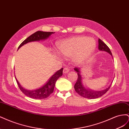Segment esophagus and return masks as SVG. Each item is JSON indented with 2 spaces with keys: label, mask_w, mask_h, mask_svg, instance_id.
Returning a JSON list of instances; mask_svg holds the SVG:
<instances>
[{
  "label": "esophagus",
  "mask_w": 129,
  "mask_h": 129,
  "mask_svg": "<svg viewBox=\"0 0 129 129\" xmlns=\"http://www.w3.org/2000/svg\"><path fill=\"white\" fill-rule=\"evenodd\" d=\"M69 72V69L67 67H65L64 69H63V74H67Z\"/></svg>",
  "instance_id": "1"
}]
</instances>
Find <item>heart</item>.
<instances>
[{"label":"heart","instance_id":"1","mask_svg":"<svg viewBox=\"0 0 129 129\" xmlns=\"http://www.w3.org/2000/svg\"><path fill=\"white\" fill-rule=\"evenodd\" d=\"M96 48V42L91 38L74 37L61 41L58 46L61 54L71 57L77 63H82L90 56Z\"/></svg>","mask_w":129,"mask_h":129}]
</instances>
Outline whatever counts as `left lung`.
Returning <instances> with one entry per match:
<instances>
[{"mask_svg":"<svg viewBox=\"0 0 129 129\" xmlns=\"http://www.w3.org/2000/svg\"><path fill=\"white\" fill-rule=\"evenodd\" d=\"M99 49L100 50L107 52L112 55V53L111 52L110 48L100 39H99ZM74 70L77 72L78 76L77 80L75 84L74 85V89H75L76 92L78 93V94L80 95L82 97H83L84 98L89 99H95L99 98V97H100L103 96L104 94H105L111 87V84L110 85V86L108 88L101 91H93L90 89H87L83 87L82 82V77L80 74V69L75 68Z\"/></svg>","mask_w":129,"mask_h":129,"instance_id":"left-lung-1","label":"left lung"}]
</instances>
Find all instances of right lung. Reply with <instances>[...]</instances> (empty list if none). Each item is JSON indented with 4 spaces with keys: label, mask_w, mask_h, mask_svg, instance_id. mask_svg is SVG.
Instances as JSON below:
<instances>
[{
    "label": "right lung",
    "mask_w": 129,
    "mask_h": 129,
    "mask_svg": "<svg viewBox=\"0 0 129 129\" xmlns=\"http://www.w3.org/2000/svg\"><path fill=\"white\" fill-rule=\"evenodd\" d=\"M54 33L53 32H42V31H37V32L31 35V36H30L23 41L19 45L18 49L20 48L21 46L25 44H26L28 42L36 41H40L41 40H45L46 39H47L50 35L54 34ZM62 73H63V68L58 70L53 75L50 77V79L47 81V82L45 85H43L42 87L36 90H27L23 88L21 86V85L19 84V82L18 81L15 76V78L16 79V81L17 82L18 85L19 89H20V90L25 95L29 97H30L32 99H44L48 97L53 92L56 82L58 78L62 75Z\"/></svg>",
    "instance_id": "right-lung-1"
}]
</instances>
